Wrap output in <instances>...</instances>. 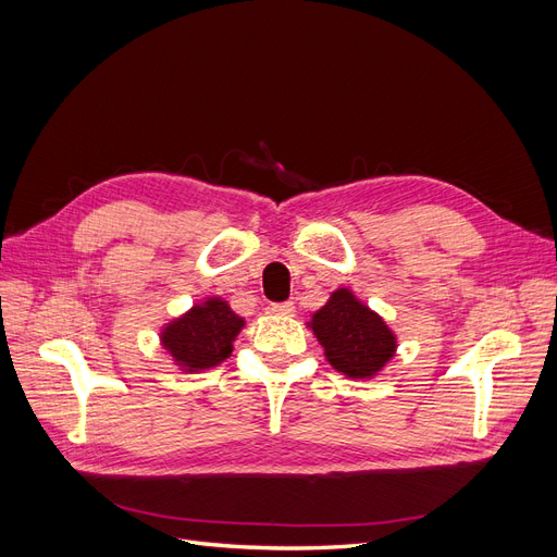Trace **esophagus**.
<instances>
[{"instance_id":"1","label":"esophagus","mask_w":557,"mask_h":557,"mask_svg":"<svg viewBox=\"0 0 557 557\" xmlns=\"http://www.w3.org/2000/svg\"><path fill=\"white\" fill-rule=\"evenodd\" d=\"M274 315H295V305L293 301H281V305H272L269 307Z\"/></svg>"}]
</instances>
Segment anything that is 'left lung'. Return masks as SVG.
Wrapping results in <instances>:
<instances>
[{
    "mask_svg": "<svg viewBox=\"0 0 557 557\" xmlns=\"http://www.w3.org/2000/svg\"><path fill=\"white\" fill-rule=\"evenodd\" d=\"M307 327L323 346L332 369L346 379L379 376L397 352V334L350 288L334 290L325 305L311 313Z\"/></svg>",
    "mask_w": 557,
    "mask_h": 557,
    "instance_id": "obj_1",
    "label": "left lung"
}]
</instances>
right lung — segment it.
Instances as JSON below:
<instances>
[{
  "mask_svg": "<svg viewBox=\"0 0 557 557\" xmlns=\"http://www.w3.org/2000/svg\"><path fill=\"white\" fill-rule=\"evenodd\" d=\"M246 320L232 311L227 299L205 297L164 323L160 346L183 374H199L213 369L232 356L234 342Z\"/></svg>",
  "mask_w": 557,
  "mask_h": 557,
  "instance_id": "1",
  "label": "right lung"
}]
</instances>
